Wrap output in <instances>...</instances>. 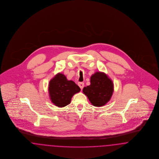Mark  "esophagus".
Listing matches in <instances>:
<instances>
[{
  "label": "esophagus",
  "instance_id": "1",
  "mask_svg": "<svg viewBox=\"0 0 159 159\" xmlns=\"http://www.w3.org/2000/svg\"><path fill=\"white\" fill-rule=\"evenodd\" d=\"M78 85H79V87H80V89L82 90L83 89L84 86V83H82V82H81V83H78Z\"/></svg>",
  "mask_w": 159,
  "mask_h": 159
}]
</instances>
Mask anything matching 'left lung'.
I'll return each instance as SVG.
<instances>
[{"instance_id": "left-lung-1", "label": "left lung", "mask_w": 159, "mask_h": 159, "mask_svg": "<svg viewBox=\"0 0 159 159\" xmlns=\"http://www.w3.org/2000/svg\"><path fill=\"white\" fill-rule=\"evenodd\" d=\"M83 92L93 106L100 107L111 99L114 92V84L107 74L96 72L90 78V85L84 87Z\"/></svg>"}]
</instances>
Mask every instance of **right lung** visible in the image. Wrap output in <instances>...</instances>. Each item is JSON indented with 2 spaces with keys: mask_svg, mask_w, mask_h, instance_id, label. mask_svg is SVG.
<instances>
[{
  "mask_svg": "<svg viewBox=\"0 0 159 159\" xmlns=\"http://www.w3.org/2000/svg\"><path fill=\"white\" fill-rule=\"evenodd\" d=\"M81 89L73 81L67 80L63 74L58 73L51 79L48 92L52 103L58 107H64L70 103L72 96Z\"/></svg>",
  "mask_w": 159,
  "mask_h": 159,
  "instance_id": "1",
  "label": "right lung"
}]
</instances>
